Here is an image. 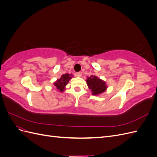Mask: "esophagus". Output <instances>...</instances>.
Instances as JSON below:
<instances>
[{"instance_id":"34e87169","label":"esophagus","mask_w":157,"mask_h":157,"mask_svg":"<svg viewBox=\"0 0 157 157\" xmlns=\"http://www.w3.org/2000/svg\"><path fill=\"white\" fill-rule=\"evenodd\" d=\"M82 75V72H77V73H75V75L77 76V77H81Z\"/></svg>"}]
</instances>
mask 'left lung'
I'll return each instance as SVG.
<instances>
[{
	"label": "left lung",
	"instance_id": "obj_1",
	"mask_svg": "<svg viewBox=\"0 0 157 157\" xmlns=\"http://www.w3.org/2000/svg\"><path fill=\"white\" fill-rule=\"evenodd\" d=\"M86 82L89 89L91 90L93 95L100 94L105 92L107 89L105 82L96 76L92 75L90 77H88Z\"/></svg>",
	"mask_w": 157,
	"mask_h": 157
}]
</instances>
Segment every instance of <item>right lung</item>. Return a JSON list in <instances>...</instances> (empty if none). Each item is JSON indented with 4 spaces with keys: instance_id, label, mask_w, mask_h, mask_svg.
Wrapping results in <instances>:
<instances>
[{
    "instance_id": "add662e5",
    "label": "right lung",
    "mask_w": 157,
    "mask_h": 157,
    "mask_svg": "<svg viewBox=\"0 0 157 157\" xmlns=\"http://www.w3.org/2000/svg\"><path fill=\"white\" fill-rule=\"evenodd\" d=\"M71 77H73L72 75H69L66 73L65 75H63L61 76L60 79H58L56 82L54 83V86L56 87V88L58 90V91L63 92L65 90V86L68 83L69 80L71 78Z\"/></svg>"
}]
</instances>
